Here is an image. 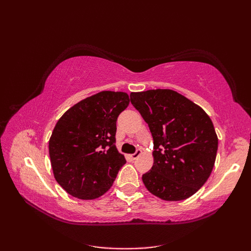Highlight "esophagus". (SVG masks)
<instances>
[{
	"label": "esophagus",
	"instance_id": "esophagus-1",
	"mask_svg": "<svg viewBox=\"0 0 251 251\" xmlns=\"http://www.w3.org/2000/svg\"><path fill=\"white\" fill-rule=\"evenodd\" d=\"M141 154H142V151H141V150H137V152H136V153L131 154L130 157H131V159H137L138 157H139V156L141 155Z\"/></svg>",
	"mask_w": 251,
	"mask_h": 251
}]
</instances>
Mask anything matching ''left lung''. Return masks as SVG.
Wrapping results in <instances>:
<instances>
[{"mask_svg":"<svg viewBox=\"0 0 251 251\" xmlns=\"http://www.w3.org/2000/svg\"><path fill=\"white\" fill-rule=\"evenodd\" d=\"M153 137V166L142 176L148 191L161 200L189 199L215 166L218 137L200 105L173 89L130 94Z\"/></svg>","mask_w":251,"mask_h":251,"instance_id":"8db88e82","label":"left lung"}]
</instances>
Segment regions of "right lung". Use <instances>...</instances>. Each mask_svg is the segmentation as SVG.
Segmentation results:
<instances>
[{
	"instance_id": "obj_1",
	"label": "right lung",
	"mask_w": 251,
	"mask_h": 251,
	"mask_svg": "<svg viewBox=\"0 0 251 251\" xmlns=\"http://www.w3.org/2000/svg\"><path fill=\"white\" fill-rule=\"evenodd\" d=\"M124 92L85 98L58 120L49 150L54 177L68 194L96 200L110 190L126 163L115 146L116 120L129 104Z\"/></svg>"
}]
</instances>
